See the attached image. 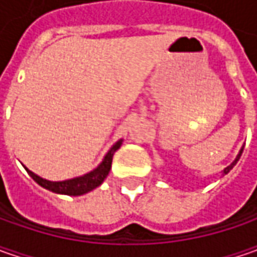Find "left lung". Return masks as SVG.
Here are the masks:
<instances>
[{
    "label": "left lung",
    "instance_id": "1",
    "mask_svg": "<svg viewBox=\"0 0 257 257\" xmlns=\"http://www.w3.org/2000/svg\"><path fill=\"white\" fill-rule=\"evenodd\" d=\"M243 147H244V146H242V149L239 150V154L236 156V159L233 160L232 163L229 164L227 167H224V169H223V170H222V174H223V176H224V174H227V173L230 172V170H232L233 167H234V164H236V163H237V162H239V159H240V156H242V153H243Z\"/></svg>",
    "mask_w": 257,
    "mask_h": 257
}]
</instances>
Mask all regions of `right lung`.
Listing matches in <instances>:
<instances>
[{"mask_svg": "<svg viewBox=\"0 0 257 257\" xmlns=\"http://www.w3.org/2000/svg\"><path fill=\"white\" fill-rule=\"evenodd\" d=\"M121 144H123V139H120L118 142H115L111 146V149L104 156L103 162L98 164L95 169H93L91 172L85 173L83 176L74 177V179L61 180V182H51V180L40 177L38 174L28 170L27 167H25V170L33 177V180L35 183H38L41 187H44L50 192L57 193V194H67V196H81V194H85V193L94 190L95 187H98L105 180V177L108 176L110 169H111L114 153L120 149Z\"/></svg>", "mask_w": 257, "mask_h": 257, "instance_id": "add662e5", "label": "right lung"}]
</instances>
